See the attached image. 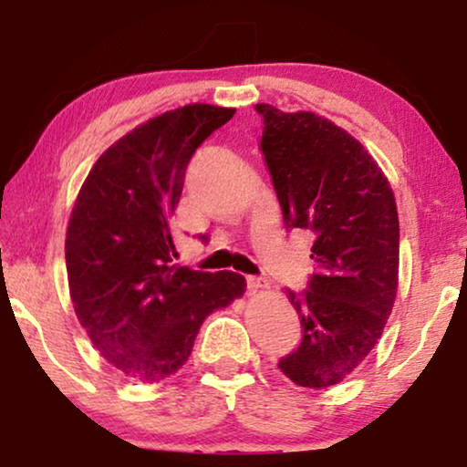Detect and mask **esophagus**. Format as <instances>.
Instances as JSON below:
<instances>
[{"label":"esophagus","mask_w":467,"mask_h":467,"mask_svg":"<svg viewBox=\"0 0 467 467\" xmlns=\"http://www.w3.org/2000/svg\"><path fill=\"white\" fill-rule=\"evenodd\" d=\"M246 286L248 291H261V289H267V280L265 278H257V276H248L246 278Z\"/></svg>","instance_id":"1"}]
</instances>
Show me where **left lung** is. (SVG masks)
I'll return each instance as SVG.
<instances>
[{
    "instance_id": "8db88e82",
    "label": "left lung",
    "mask_w": 467,
    "mask_h": 467,
    "mask_svg": "<svg viewBox=\"0 0 467 467\" xmlns=\"http://www.w3.org/2000/svg\"><path fill=\"white\" fill-rule=\"evenodd\" d=\"M261 152L286 227L315 235L308 291L286 293L302 342L278 368L299 387L327 389L355 372L380 340L398 296L400 221L374 157L315 112L254 106Z\"/></svg>"
}]
</instances>
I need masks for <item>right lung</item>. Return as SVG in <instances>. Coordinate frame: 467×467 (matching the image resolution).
<instances>
[{
    "mask_svg": "<svg viewBox=\"0 0 467 467\" xmlns=\"http://www.w3.org/2000/svg\"><path fill=\"white\" fill-rule=\"evenodd\" d=\"M234 114L189 104L146 120L101 152L74 202L66 265L76 317L101 357L136 382L176 374L203 318L246 291L235 272L171 264L170 221L184 170Z\"/></svg>",
    "mask_w": 467,
    "mask_h": 467,
    "instance_id": "add662e5",
    "label": "right lung"
}]
</instances>
